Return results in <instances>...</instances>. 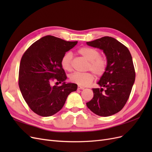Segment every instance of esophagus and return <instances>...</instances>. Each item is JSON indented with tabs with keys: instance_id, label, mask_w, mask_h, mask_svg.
I'll use <instances>...</instances> for the list:
<instances>
[{
	"instance_id": "obj_1",
	"label": "esophagus",
	"mask_w": 152,
	"mask_h": 152,
	"mask_svg": "<svg viewBox=\"0 0 152 152\" xmlns=\"http://www.w3.org/2000/svg\"><path fill=\"white\" fill-rule=\"evenodd\" d=\"M77 89H84V87H82V86H78Z\"/></svg>"
}]
</instances>
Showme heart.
I'll use <instances>...</instances> for the list:
<instances>
[{
  "mask_svg": "<svg viewBox=\"0 0 152 152\" xmlns=\"http://www.w3.org/2000/svg\"><path fill=\"white\" fill-rule=\"evenodd\" d=\"M77 53L89 61L87 70L93 72L97 77H102L107 70L108 60L106 57L100 55L98 49L89 47H82L78 49ZM72 54L70 52L66 53L61 59V66L67 72L72 70ZM94 79L91 72H73L69 75L71 82L79 86H86L90 84Z\"/></svg>",
  "mask_w": 152,
  "mask_h": 152,
  "instance_id": "heart-1",
  "label": "heart"
}]
</instances>
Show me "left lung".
Wrapping results in <instances>:
<instances>
[{"instance_id":"obj_1","label":"left lung","mask_w":152,"mask_h":152,"mask_svg":"<svg viewBox=\"0 0 152 152\" xmlns=\"http://www.w3.org/2000/svg\"><path fill=\"white\" fill-rule=\"evenodd\" d=\"M103 50L108 60L107 70L93 88L94 96L87 107L99 116L108 117L120 112L126 104L135 80L136 73L131 54L126 46L111 37L87 42Z\"/></svg>"}]
</instances>
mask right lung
<instances>
[{
    "label": "right lung",
    "instance_id": "add662e5",
    "mask_svg": "<svg viewBox=\"0 0 152 152\" xmlns=\"http://www.w3.org/2000/svg\"><path fill=\"white\" fill-rule=\"evenodd\" d=\"M77 44L47 35L32 44L22 56L18 84L29 108L39 115L58 112L68 94L77 90V84L64 82L66 75L60 63L63 55ZM54 80L56 84L63 82L62 86H53Z\"/></svg>",
    "mask_w": 152,
    "mask_h": 152
}]
</instances>
